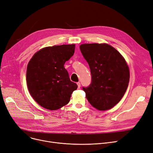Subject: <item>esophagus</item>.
Masks as SVG:
<instances>
[{
	"label": "esophagus",
	"mask_w": 153,
	"mask_h": 153,
	"mask_svg": "<svg viewBox=\"0 0 153 153\" xmlns=\"http://www.w3.org/2000/svg\"><path fill=\"white\" fill-rule=\"evenodd\" d=\"M77 85H78V88H80V87H81V84H80V82H78V83H77Z\"/></svg>",
	"instance_id": "obj_1"
}]
</instances>
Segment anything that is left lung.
<instances>
[{
  "label": "left lung",
  "mask_w": 153,
  "mask_h": 153,
  "mask_svg": "<svg viewBox=\"0 0 153 153\" xmlns=\"http://www.w3.org/2000/svg\"><path fill=\"white\" fill-rule=\"evenodd\" d=\"M90 68L91 83L83 88L90 104L99 111L114 107L123 97L129 82L130 72L123 55L107 43L80 46Z\"/></svg>",
  "instance_id": "1"
}]
</instances>
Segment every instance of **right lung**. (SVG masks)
I'll list each match as a JSON object with an SVG mask.
<instances>
[{"instance_id": "obj_1", "label": "right lung", "mask_w": 153, "mask_h": 153, "mask_svg": "<svg viewBox=\"0 0 153 153\" xmlns=\"http://www.w3.org/2000/svg\"><path fill=\"white\" fill-rule=\"evenodd\" d=\"M75 45L48 46L30 58L26 82L30 95L39 105L55 111L68 104L77 85L70 80L64 65L75 53Z\"/></svg>"}]
</instances>
